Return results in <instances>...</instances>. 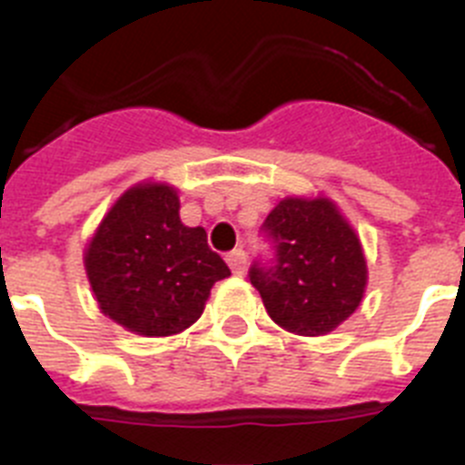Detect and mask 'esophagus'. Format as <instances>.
<instances>
[{"label":"esophagus","mask_w":465,"mask_h":465,"mask_svg":"<svg viewBox=\"0 0 465 465\" xmlns=\"http://www.w3.org/2000/svg\"><path fill=\"white\" fill-rule=\"evenodd\" d=\"M225 261H228L230 270L235 274H244L246 270V253L242 252V249H235V252H230L228 256H225Z\"/></svg>","instance_id":"1"}]
</instances>
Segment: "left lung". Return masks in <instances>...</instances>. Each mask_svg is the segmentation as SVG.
<instances>
[{"mask_svg":"<svg viewBox=\"0 0 465 465\" xmlns=\"http://www.w3.org/2000/svg\"><path fill=\"white\" fill-rule=\"evenodd\" d=\"M261 230L274 258L270 265L253 262L249 279L274 323L314 338L354 314L368 268L354 228L331 200L286 197Z\"/></svg>","mask_w":465,"mask_h":465,"instance_id":"obj_1","label":"left lung"}]
</instances>
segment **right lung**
<instances>
[{
  "instance_id": "right-lung-1",
  "label": "right lung",
  "mask_w": 465,
  "mask_h": 465,
  "mask_svg": "<svg viewBox=\"0 0 465 465\" xmlns=\"http://www.w3.org/2000/svg\"><path fill=\"white\" fill-rule=\"evenodd\" d=\"M85 272L100 310L127 331L165 338L200 319L209 291L230 274L204 228L179 219L165 183L123 193L85 249Z\"/></svg>"
}]
</instances>
